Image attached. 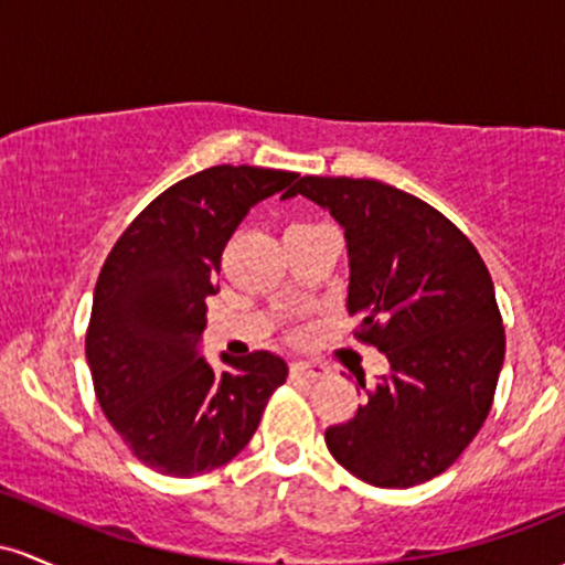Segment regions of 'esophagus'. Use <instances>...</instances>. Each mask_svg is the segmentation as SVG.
Listing matches in <instances>:
<instances>
[{"label":"esophagus","instance_id":"34e87169","mask_svg":"<svg viewBox=\"0 0 565 565\" xmlns=\"http://www.w3.org/2000/svg\"><path fill=\"white\" fill-rule=\"evenodd\" d=\"M290 376L309 379V382H315V379L326 376V367L317 365V363H309V360H294V363H290Z\"/></svg>","mask_w":565,"mask_h":565}]
</instances>
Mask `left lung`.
Wrapping results in <instances>:
<instances>
[{"instance_id":"obj_1","label":"left lung","mask_w":565,"mask_h":565,"mask_svg":"<svg viewBox=\"0 0 565 565\" xmlns=\"http://www.w3.org/2000/svg\"><path fill=\"white\" fill-rule=\"evenodd\" d=\"M344 226L354 339L390 360L350 422L326 429L354 478L411 488L446 472L483 427L504 363V326L483 258L433 205L373 179L303 175L282 194ZM360 395V392H358Z\"/></svg>"}]
</instances>
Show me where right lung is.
<instances>
[{"label": "right lung", "instance_id": "add662e5", "mask_svg": "<svg viewBox=\"0 0 565 565\" xmlns=\"http://www.w3.org/2000/svg\"><path fill=\"white\" fill-rule=\"evenodd\" d=\"M299 173L215 164L154 198L119 234L93 294L85 335L100 411L154 472L194 478L248 446L288 365L271 352L226 358L215 373L198 344L221 253L256 202Z\"/></svg>", "mask_w": 565, "mask_h": 565}]
</instances>
